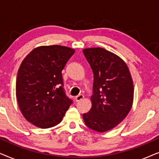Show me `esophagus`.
Instances as JSON below:
<instances>
[{"label":"esophagus","instance_id":"1","mask_svg":"<svg viewBox=\"0 0 159 159\" xmlns=\"http://www.w3.org/2000/svg\"><path fill=\"white\" fill-rule=\"evenodd\" d=\"M83 98H84V95H82V94H80V95H78L77 96H76L75 98V99L76 102H78V101H81V100L83 99Z\"/></svg>","mask_w":159,"mask_h":159}]
</instances>
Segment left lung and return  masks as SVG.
I'll return each mask as SVG.
<instances>
[{
    "label": "left lung",
    "mask_w": 159,
    "mask_h": 159,
    "mask_svg": "<svg viewBox=\"0 0 159 159\" xmlns=\"http://www.w3.org/2000/svg\"><path fill=\"white\" fill-rule=\"evenodd\" d=\"M83 53L93 72L92 107L83 119L86 126L96 132L113 129L122 121L133 103L134 87L125 62L116 54L91 48Z\"/></svg>",
    "instance_id": "1"
}]
</instances>
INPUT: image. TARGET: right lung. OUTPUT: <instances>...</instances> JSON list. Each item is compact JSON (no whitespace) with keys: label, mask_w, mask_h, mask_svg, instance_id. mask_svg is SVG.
Listing matches in <instances>:
<instances>
[{"label":"right lung","mask_w":159,"mask_h":159,"mask_svg":"<svg viewBox=\"0 0 159 159\" xmlns=\"http://www.w3.org/2000/svg\"><path fill=\"white\" fill-rule=\"evenodd\" d=\"M75 50L61 45L40 46L21 62L16 82V95L21 114L43 129L61 121L72 100L64 88L61 71Z\"/></svg>","instance_id":"obj_1"}]
</instances>
